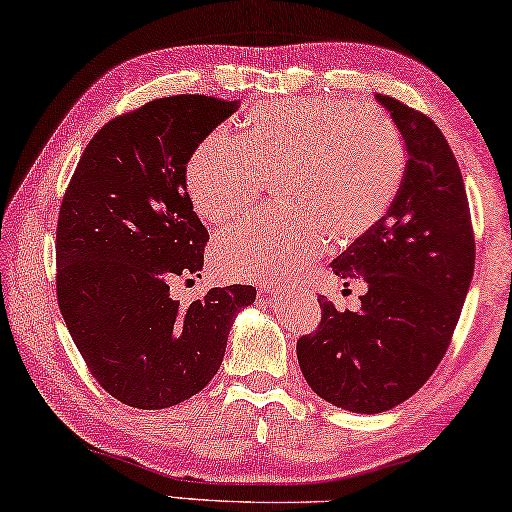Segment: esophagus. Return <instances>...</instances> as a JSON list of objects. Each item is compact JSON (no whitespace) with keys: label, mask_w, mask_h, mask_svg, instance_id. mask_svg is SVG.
I'll list each match as a JSON object with an SVG mask.
<instances>
[{"label":"esophagus","mask_w":512,"mask_h":512,"mask_svg":"<svg viewBox=\"0 0 512 512\" xmlns=\"http://www.w3.org/2000/svg\"><path fill=\"white\" fill-rule=\"evenodd\" d=\"M258 292H263V295H270V292H276V283H272V281L258 283Z\"/></svg>","instance_id":"1"}]
</instances>
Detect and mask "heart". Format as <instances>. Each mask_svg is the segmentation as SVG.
<instances>
[{"label":"heart","mask_w":512,"mask_h":512,"mask_svg":"<svg viewBox=\"0 0 512 512\" xmlns=\"http://www.w3.org/2000/svg\"><path fill=\"white\" fill-rule=\"evenodd\" d=\"M404 174V147L376 108L317 99L258 104L242 138L211 133L186 165V190L201 220L245 217L274 181L288 213L226 231L213 263L229 276L272 279L324 254L329 238L351 242L379 224Z\"/></svg>","instance_id":"b5f03b06"}]
</instances>
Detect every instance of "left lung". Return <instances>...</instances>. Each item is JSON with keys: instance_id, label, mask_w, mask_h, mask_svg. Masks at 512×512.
Segmentation results:
<instances>
[{"instance_id": "1", "label": "left lung", "mask_w": 512, "mask_h": 512, "mask_svg": "<svg viewBox=\"0 0 512 512\" xmlns=\"http://www.w3.org/2000/svg\"><path fill=\"white\" fill-rule=\"evenodd\" d=\"M404 138V179L379 224L331 263L365 281L360 311L317 297L322 320L297 340L315 395L351 413H383L413 397L445 356L474 274V229L463 174L429 115L376 95Z\"/></svg>"}]
</instances>
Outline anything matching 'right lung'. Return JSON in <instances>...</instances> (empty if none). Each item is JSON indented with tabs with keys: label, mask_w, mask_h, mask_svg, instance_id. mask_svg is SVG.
I'll use <instances>...</instances> for the list:
<instances>
[{
	"label": "right lung",
	"mask_w": 512,
	"mask_h": 512,
	"mask_svg": "<svg viewBox=\"0 0 512 512\" xmlns=\"http://www.w3.org/2000/svg\"><path fill=\"white\" fill-rule=\"evenodd\" d=\"M240 102L174 95L113 117L88 142L56 224V297L79 354L122 404L190 399L220 370L233 317L256 288H211L179 306L170 283L204 265L206 226L186 165Z\"/></svg>",
	"instance_id": "obj_1"
}]
</instances>
